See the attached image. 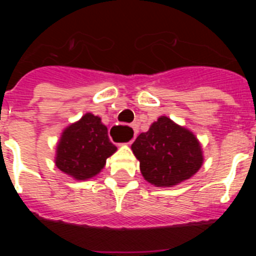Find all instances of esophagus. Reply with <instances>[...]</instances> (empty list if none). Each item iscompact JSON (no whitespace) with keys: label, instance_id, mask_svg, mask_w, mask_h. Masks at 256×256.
Here are the masks:
<instances>
[{"label":"esophagus","instance_id":"34e87169","mask_svg":"<svg viewBox=\"0 0 256 256\" xmlns=\"http://www.w3.org/2000/svg\"><path fill=\"white\" fill-rule=\"evenodd\" d=\"M124 130H130V132H132V138L130 140V141L126 142V144H132L133 142V140L136 138V128L134 126H114L112 128V132H114L116 136H122L123 134V132Z\"/></svg>","mask_w":256,"mask_h":256}]
</instances>
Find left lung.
Masks as SVG:
<instances>
[{
	"label": "left lung",
	"mask_w": 256,
	"mask_h": 256,
	"mask_svg": "<svg viewBox=\"0 0 256 256\" xmlns=\"http://www.w3.org/2000/svg\"><path fill=\"white\" fill-rule=\"evenodd\" d=\"M132 151L144 178L156 187H173L190 180L204 162L195 134L168 116H160L148 132L141 133Z\"/></svg>",
	"instance_id": "8db88e82"
}]
</instances>
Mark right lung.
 I'll use <instances>...</instances> for the list:
<instances>
[{
    "instance_id": "right-lung-1",
    "label": "right lung",
    "mask_w": 256,
    "mask_h": 256,
    "mask_svg": "<svg viewBox=\"0 0 256 256\" xmlns=\"http://www.w3.org/2000/svg\"><path fill=\"white\" fill-rule=\"evenodd\" d=\"M115 151L116 146L108 140L101 118L87 112L64 130L56 148L55 164L74 180H86L100 173Z\"/></svg>"
}]
</instances>
